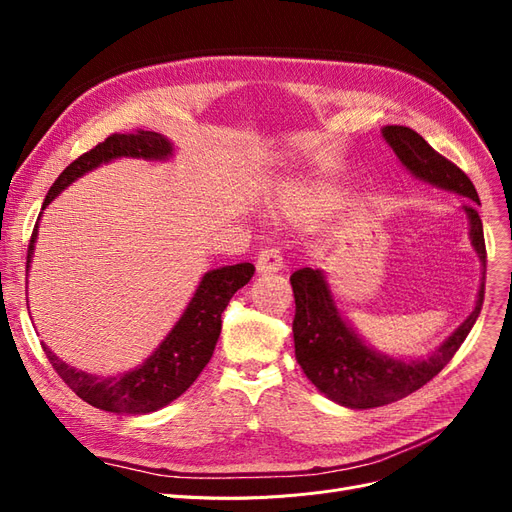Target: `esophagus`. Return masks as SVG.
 Segmentation results:
<instances>
[{
	"mask_svg": "<svg viewBox=\"0 0 512 512\" xmlns=\"http://www.w3.org/2000/svg\"><path fill=\"white\" fill-rule=\"evenodd\" d=\"M284 267V258L277 247H262L256 258L258 273H277Z\"/></svg>",
	"mask_w": 512,
	"mask_h": 512,
	"instance_id": "obj_1",
	"label": "esophagus"
}]
</instances>
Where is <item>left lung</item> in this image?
I'll use <instances>...</instances> for the list:
<instances>
[{
	"label": "left lung",
	"instance_id": "1",
	"mask_svg": "<svg viewBox=\"0 0 512 512\" xmlns=\"http://www.w3.org/2000/svg\"><path fill=\"white\" fill-rule=\"evenodd\" d=\"M386 143L393 147L412 175L438 188L451 190L470 203L463 211L470 218V237L476 254L487 265L483 222L476 211L478 194L463 170L442 153L433 149L421 134L406 126H386L382 130ZM294 292V356L305 376L333 401L348 408H378L404 399L418 391L453 359L463 339L480 314L485 299V271L478 290V301L468 320L446 342L423 361H393L369 350L339 316L331 299L324 275L318 269H299L290 275Z\"/></svg>",
	"mask_w": 512,
	"mask_h": 512
}]
</instances>
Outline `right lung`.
I'll return each mask as SVG.
<instances>
[{"label": "right lung", "instance_id": "right-lung-1", "mask_svg": "<svg viewBox=\"0 0 512 512\" xmlns=\"http://www.w3.org/2000/svg\"><path fill=\"white\" fill-rule=\"evenodd\" d=\"M168 153L170 143L156 132H115L111 136H106L94 149H89L83 156L76 158L70 166H66L64 173H61L57 181L51 185V190L42 203V209L76 177L85 175L87 170L100 166L102 162L121 156L162 160ZM36 235L38 224L34 226L32 239H29L27 245L25 269H29V260H32ZM254 271L256 269L252 262H241V265H230L209 271L203 277V282H200L181 320L175 324V329L168 333L160 348L153 352L141 367L128 371V374L113 378H98L85 374V371H79L66 365L64 361H59L57 356L42 344L46 359H49V363L57 371V376L91 406L121 414H147L153 410H160L188 391L200 371L205 369L222 331V312L226 309L232 294L252 280Z\"/></svg>", "mask_w": 512, "mask_h": 512}]
</instances>
